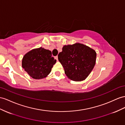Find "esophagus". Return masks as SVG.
<instances>
[{
	"label": "esophagus",
	"instance_id": "1",
	"mask_svg": "<svg viewBox=\"0 0 125 125\" xmlns=\"http://www.w3.org/2000/svg\"><path fill=\"white\" fill-rule=\"evenodd\" d=\"M55 59L57 61H58V56H55Z\"/></svg>",
	"mask_w": 125,
	"mask_h": 125
}]
</instances>
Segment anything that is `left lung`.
I'll list each match as a JSON object with an SVG mask.
<instances>
[{
	"label": "left lung",
	"mask_w": 125,
	"mask_h": 125,
	"mask_svg": "<svg viewBox=\"0 0 125 125\" xmlns=\"http://www.w3.org/2000/svg\"><path fill=\"white\" fill-rule=\"evenodd\" d=\"M95 51L85 45L76 43L64 45L58 55L66 75L75 81L87 78L93 70L96 62Z\"/></svg>",
	"instance_id": "8db88e82"
}]
</instances>
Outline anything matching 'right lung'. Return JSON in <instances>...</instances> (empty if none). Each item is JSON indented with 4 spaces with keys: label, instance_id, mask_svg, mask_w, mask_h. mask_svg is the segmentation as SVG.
Instances as JSON below:
<instances>
[{
    "label": "right lung",
    "instance_id": "obj_1",
    "mask_svg": "<svg viewBox=\"0 0 125 125\" xmlns=\"http://www.w3.org/2000/svg\"><path fill=\"white\" fill-rule=\"evenodd\" d=\"M56 62L51 51L41 47L25 54L22 59V68L32 78L42 79L50 74Z\"/></svg>",
    "mask_w": 125,
    "mask_h": 125
}]
</instances>
